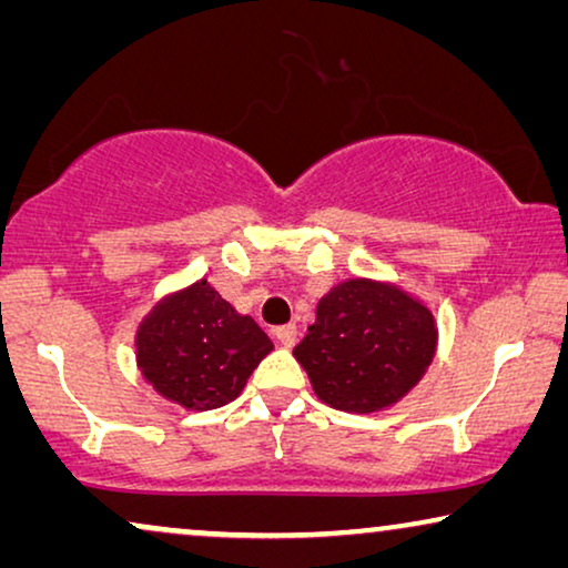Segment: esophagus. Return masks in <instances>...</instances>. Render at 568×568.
Listing matches in <instances>:
<instances>
[{"label": "esophagus", "instance_id": "1", "mask_svg": "<svg viewBox=\"0 0 568 568\" xmlns=\"http://www.w3.org/2000/svg\"><path fill=\"white\" fill-rule=\"evenodd\" d=\"M274 336L284 348H292L294 344H297V325H278V328L274 331Z\"/></svg>", "mask_w": 568, "mask_h": 568}]
</instances>
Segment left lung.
I'll return each mask as SVG.
<instances>
[{
    "instance_id": "obj_1",
    "label": "left lung",
    "mask_w": 568,
    "mask_h": 568,
    "mask_svg": "<svg viewBox=\"0 0 568 568\" xmlns=\"http://www.w3.org/2000/svg\"><path fill=\"white\" fill-rule=\"evenodd\" d=\"M434 348L437 325L422 302L393 284L352 278L321 300L294 356L323 403L369 414L422 379Z\"/></svg>"
}]
</instances>
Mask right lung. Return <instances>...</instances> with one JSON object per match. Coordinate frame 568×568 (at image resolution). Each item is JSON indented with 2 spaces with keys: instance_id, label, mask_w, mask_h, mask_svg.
<instances>
[{
  "instance_id": "obj_1",
  "label": "right lung",
  "mask_w": 568,
  "mask_h": 568,
  "mask_svg": "<svg viewBox=\"0 0 568 568\" xmlns=\"http://www.w3.org/2000/svg\"><path fill=\"white\" fill-rule=\"evenodd\" d=\"M274 344L206 278L173 294L136 331V362L154 390L191 410L235 400Z\"/></svg>"
}]
</instances>
